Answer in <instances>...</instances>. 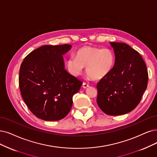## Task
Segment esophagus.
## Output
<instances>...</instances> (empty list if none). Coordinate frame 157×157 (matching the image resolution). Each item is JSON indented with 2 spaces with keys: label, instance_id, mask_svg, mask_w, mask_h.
<instances>
[{
  "label": "esophagus",
  "instance_id": "34e87169",
  "mask_svg": "<svg viewBox=\"0 0 157 157\" xmlns=\"http://www.w3.org/2000/svg\"><path fill=\"white\" fill-rule=\"evenodd\" d=\"M83 87L84 88V89H86V88H87L88 86H89V84H87V83H83Z\"/></svg>",
  "mask_w": 157,
  "mask_h": 157
}]
</instances>
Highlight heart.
<instances>
[{
  "mask_svg": "<svg viewBox=\"0 0 157 157\" xmlns=\"http://www.w3.org/2000/svg\"><path fill=\"white\" fill-rule=\"evenodd\" d=\"M76 56L69 57L67 61L68 72L78 76L86 67V74L93 80L105 78L112 71L115 63L113 52L109 48L87 46L79 50Z\"/></svg>",
  "mask_w": 157,
  "mask_h": 157,
  "instance_id": "obj_1",
  "label": "heart"
}]
</instances>
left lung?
<instances>
[{
	"label": "left lung",
	"instance_id": "1",
	"mask_svg": "<svg viewBox=\"0 0 157 157\" xmlns=\"http://www.w3.org/2000/svg\"><path fill=\"white\" fill-rule=\"evenodd\" d=\"M115 55L112 71L97 84V103L108 115L128 113L140 103L148 81L140 54L123 43H110Z\"/></svg>",
	"mask_w": 157,
	"mask_h": 157
}]
</instances>
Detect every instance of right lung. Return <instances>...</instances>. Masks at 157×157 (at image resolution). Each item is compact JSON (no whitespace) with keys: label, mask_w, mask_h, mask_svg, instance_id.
Masks as SVG:
<instances>
[{"label":"right lung","mask_w":157,"mask_h":157,"mask_svg":"<svg viewBox=\"0 0 157 157\" xmlns=\"http://www.w3.org/2000/svg\"><path fill=\"white\" fill-rule=\"evenodd\" d=\"M70 44L44 45L30 52L19 72V87L28 109L37 118L57 121L65 118L72 106V97L82 82L65 69L63 55Z\"/></svg>","instance_id":"add662e5"}]
</instances>
